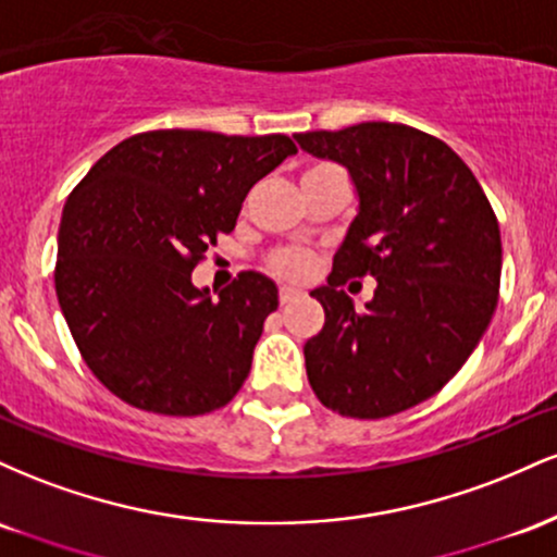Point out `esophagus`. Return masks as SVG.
<instances>
[{"label": "esophagus", "instance_id": "34e87169", "mask_svg": "<svg viewBox=\"0 0 557 557\" xmlns=\"http://www.w3.org/2000/svg\"><path fill=\"white\" fill-rule=\"evenodd\" d=\"M293 298H298V290L296 287H280V304H290Z\"/></svg>", "mask_w": 557, "mask_h": 557}]
</instances>
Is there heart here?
Instances as JSON below:
<instances>
[{
  "label": "heart",
  "instance_id": "obj_1",
  "mask_svg": "<svg viewBox=\"0 0 557 557\" xmlns=\"http://www.w3.org/2000/svg\"><path fill=\"white\" fill-rule=\"evenodd\" d=\"M324 168H330V164H317V168L306 170L304 175ZM311 267H314V257H311V251H306V248H277V251H272L270 257H267V270L285 280L309 277Z\"/></svg>",
  "mask_w": 557,
  "mask_h": 557
}]
</instances>
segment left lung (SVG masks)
<instances>
[{
  "label": "left lung",
  "mask_w": 557,
  "mask_h": 557,
  "mask_svg": "<svg viewBox=\"0 0 557 557\" xmlns=\"http://www.w3.org/2000/svg\"><path fill=\"white\" fill-rule=\"evenodd\" d=\"M348 168L359 214L311 290L324 327L304 345L317 398L341 417L385 419L432 398L482 341L500 293L503 243L474 172L445 140L400 123L296 133ZM372 273L356 312L339 287Z\"/></svg>",
  "instance_id": "obj_1"
}]
</instances>
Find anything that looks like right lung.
I'll return each mask as SVG.
<instances>
[{
  "instance_id": "right-lung-1",
  "label": "right lung",
  "mask_w": 557,
  "mask_h": 557,
  "mask_svg": "<svg viewBox=\"0 0 557 557\" xmlns=\"http://www.w3.org/2000/svg\"><path fill=\"white\" fill-rule=\"evenodd\" d=\"M296 151L283 133L149 131L107 151L73 188L57 298L86 367L127 406L201 417L243 387L277 287L240 272L212 298L190 272L233 233L248 190Z\"/></svg>"
}]
</instances>
